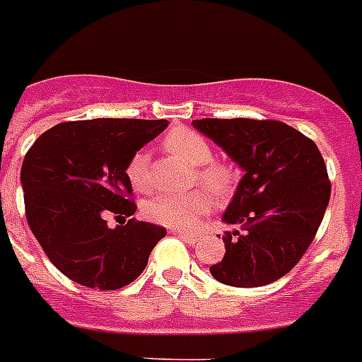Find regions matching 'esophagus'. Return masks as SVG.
<instances>
[{"mask_svg":"<svg viewBox=\"0 0 362 362\" xmlns=\"http://www.w3.org/2000/svg\"><path fill=\"white\" fill-rule=\"evenodd\" d=\"M176 237H180L182 240H186L187 244H197L199 237L197 235H193V233H184V231H173Z\"/></svg>","mask_w":362,"mask_h":362,"instance_id":"esophagus-1","label":"esophagus"}]
</instances>
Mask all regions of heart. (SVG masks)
<instances>
[{
  "label": "heart",
  "mask_w": 362,
  "mask_h": 362,
  "mask_svg": "<svg viewBox=\"0 0 362 362\" xmlns=\"http://www.w3.org/2000/svg\"><path fill=\"white\" fill-rule=\"evenodd\" d=\"M165 150L193 167V184L199 182L214 197H229L238 182V169L227 159L212 158V146L201 133L187 127H175L163 139ZM127 180L135 192L152 187L150 158L146 152L131 156L125 167ZM210 199L204 192H187L182 195H158L144 204L148 220L170 229H192L210 210Z\"/></svg>",
  "instance_id": "1"
}]
</instances>
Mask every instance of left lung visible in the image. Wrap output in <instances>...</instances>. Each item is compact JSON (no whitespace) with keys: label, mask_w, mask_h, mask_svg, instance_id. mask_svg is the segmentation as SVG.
Listing matches in <instances>:
<instances>
[{"label":"left lung","mask_w":362,"mask_h":362,"mask_svg":"<svg viewBox=\"0 0 362 362\" xmlns=\"http://www.w3.org/2000/svg\"><path fill=\"white\" fill-rule=\"evenodd\" d=\"M201 133L244 169L223 214L240 231L223 235L226 255L210 267L216 280L259 287L286 276L314 240L331 199V180L315 142L278 120L203 118Z\"/></svg>","instance_id":"obj_1"}]
</instances>
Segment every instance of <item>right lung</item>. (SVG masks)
I'll return each instance as SVG.
<instances>
[{
    "mask_svg": "<svg viewBox=\"0 0 362 362\" xmlns=\"http://www.w3.org/2000/svg\"><path fill=\"white\" fill-rule=\"evenodd\" d=\"M167 120L64 122L28 150L20 180L25 220L54 267L81 286L112 291L136 280L163 227L139 221L125 167ZM120 226L110 230L106 216Z\"/></svg>",
    "mask_w": 362,
    "mask_h": 362,
    "instance_id": "add662e5",
    "label": "right lung"
}]
</instances>
